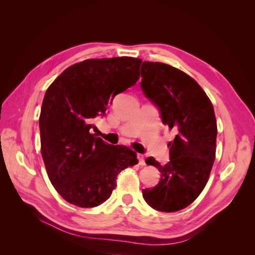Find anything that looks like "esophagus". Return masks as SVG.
<instances>
[{
    "label": "esophagus",
    "instance_id": "34e87169",
    "mask_svg": "<svg viewBox=\"0 0 255 255\" xmlns=\"http://www.w3.org/2000/svg\"><path fill=\"white\" fill-rule=\"evenodd\" d=\"M137 158H138V163H139L140 166H144L145 161H144V157L142 154H137Z\"/></svg>",
    "mask_w": 255,
    "mask_h": 255
}]
</instances>
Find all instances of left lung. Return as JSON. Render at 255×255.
I'll use <instances>...</instances> for the list:
<instances>
[{"instance_id": "obj_1", "label": "left lung", "mask_w": 255, "mask_h": 255, "mask_svg": "<svg viewBox=\"0 0 255 255\" xmlns=\"http://www.w3.org/2000/svg\"><path fill=\"white\" fill-rule=\"evenodd\" d=\"M140 87L157 107L161 122L173 129L168 143L170 160L161 166L154 157L145 163L158 169L160 180L142 190L144 201L159 212L183 210L201 194L215 160L217 122L212 102L200 85L174 67L143 61Z\"/></svg>"}]
</instances>
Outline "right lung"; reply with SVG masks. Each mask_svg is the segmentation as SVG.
<instances>
[{
  "instance_id": "1",
  "label": "right lung",
  "mask_w": 255,
  "mask_h": 255,
  "mask_svg": "<svg viewBox=\"0 0 255 255\" xmlns=\"http://www.w3.org/2000/svg\"><path fill=\"white\" fill-rule=\"evenodd\" d=\"M141 59H87L67 68L45 92L39 118L41 154L52 185L67 202L95 207L116 187L136 153L91 134V120L139 80Z\"/></svg>"
}]
</instances>
